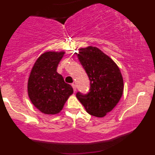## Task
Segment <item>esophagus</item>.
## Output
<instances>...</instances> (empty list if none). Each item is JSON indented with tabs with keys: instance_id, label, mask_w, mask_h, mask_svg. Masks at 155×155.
Masks as SVG:
<instances>
[{
	"instance_id": "esophagus-1",
	"label": "esophagus",
	"mask_w": 155,
	"mask_h": 155,
	"mask_svg": "<svg viewBox=\"0 0 155 155\" xmlns=\"http://www.w3.org/2000/svg\"><path fill=\"white\" fill-rule=\"evenodd\" d=\"M71 86L73 87V89H74V91L75 92L76 91V84H72Z\"/></svg>"
}]
</instances>
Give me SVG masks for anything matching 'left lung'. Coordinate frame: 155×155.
I'll return each instance as SVG.
<instances>
[{
    "label": "left lung",
    "instance_id": "1",
    "mask_svg": "<svg viewBox=\"0 0 155 155\" xmlns=\"http://www.w3.org/2000/svg\"><path fill=\"white\" fill-rule=\"evenodd\" d=\"M80 63L90 81L89 92H78L76 97L92 116L104 117L116 106L123 92V79L118 66L95 47L80 49Z\"/></svg>",
    "mask_w": 155,
    "mask_h": 155
}]
</instances>
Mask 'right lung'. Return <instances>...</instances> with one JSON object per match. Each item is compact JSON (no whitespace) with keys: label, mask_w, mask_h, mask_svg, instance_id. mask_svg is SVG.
Here are the masks:
<instances>
[{"label":"right lung","mask_w":155,"mask_h":155,"mask_svg":"<svg viewBox=\"0 0 155 155\" xmlns=\"http://www.w3.org/2000/svg\"><path fill=\"white\" fill-rule=\"evenodd\" d=\"M63 51H47L36 60L28 79V92L33 104L46 114H55L63 109L67 99L74 92L65 83L57 68Z\"/></svg>","instance_id":"obj_1"}]
</instances>
